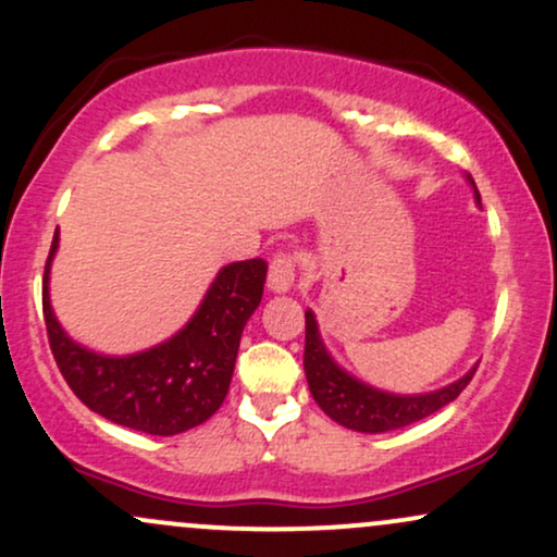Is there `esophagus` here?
Wrapping results in <instances>:
<instances>
[{"label":"esophagus","instance_id":"obj_1","mask_svg":"<svg viewBox=\"0 0 557 557\" xmlns=\"http://www.w3.org/2000/svg\"><path fill=\"white\" fill-rule=\"evenodd\" d=\"M296 277H298V257L296 253H277V257L272 259L270 264V290L274 293H287L293 290V285H296Z\"/></svg>","mask_w":557,"mask_h":557}]
</instances>
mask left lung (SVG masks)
I'll use <instances>...</instances> for the list:
<instances>
[{
	"instance_id": "8db88e82",
	"label": "left lung",
	"mask_w": 557,
	"mask_h": 557,
	"mask_svg": "<svg viewBox=\"0 0 557 557\" xmlns=\"http://www.w3.org/2000/svg\"><path fill=\"white\" fill-rule=\"evenodd\" d=\"M471 181V177H469ZM474 185V181H471ZM474 196L479 201V190L474 185ZM304 369L306 380H309V389L314 395L324 413L332 421L354 432H389L400 430V426L417 424V421L432 417L434 411L447 406L463 393L466 385L474 376L476 367L461 380L453 382L443 389L424 395H393L382 393V389L363 385V382L343 372L332 356L324 348L322 337H319L317 319L311 311H306V348H304Z\"/></svg>"
}]
</instances>
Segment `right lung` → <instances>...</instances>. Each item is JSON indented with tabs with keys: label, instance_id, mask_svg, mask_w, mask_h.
Listing matches in <instances>:
<instances>
[{
	"label": "right lung",
	"instance_id": "add662e5",
	"mask_svg": "<svg viewBox=\"0 0 557 557\" xmlns=\"http://www.w3.org/2000/svg\"><path fill=\"white\" fill-rule=\"evenodd\" d=\"M44 267V322L62 376L94 413L146 434H181L203 424L225 400L243 327L264 293L267 261L222 267L185 327L157 348L133 356H101L65 335L49 304V264Z\"/></svg>",
	"mask_w": 557,
	"mask_h": 557
}]
</instances>
